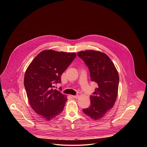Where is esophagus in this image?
I'll return each instance as SVG.
<instances>
[{"label":"esophagus","instance_id":"obj_1","mask_svg":"<svg viewBox=\"0 0 147 147\" xmlns=\"http://www.w3.org/2000/svg\"><path fill=\"white\" fill-rule=\"evenodd\" d=\"M71 97L72 98H77L79 97V95H75V96H71Z\"/></svg>","mask_w":147,"mask_h":147}]
</instances>
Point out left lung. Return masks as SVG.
Instances as JSON below:
<instances>
[{
  "label": "left lung",
  "instance_id": "1",
  "mask_svg": "<svg viewBox=\"0 0 147 147\" xmlns=\"http://www.w3.org/2000/svg\"><path fill=\"white\" fill-rule=\"evenodd\" d=\"M88 67L90 79L98 86L90 96V105L83 110L94 120L102 118L115 102L118 90V72L110 58L104 53L85 50L78 53Z\"/></svg>",
  "mask_w": 147,
  "mask_h": 147
}]
</instances>
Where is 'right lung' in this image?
Wrapping results in <instances>:
<instances>
[{"instance_id": "obj_1", "label": "right lung", "mask_w": 147, "mask_h": 147, "mask_svg": "<svg viewBox=\"0 0 147 147\" xmlns=\"http://www.w3.org/2000/svg\"><path fill=\"white\" fill-rule=\"evenodd\" d=\"M76 57L75 53L43 50L26 70L24 86L29 104L46 121L53 119L63 111L67 97L54 89L53 85L61 83V75Z\"/></svg>"}]
</instances>
